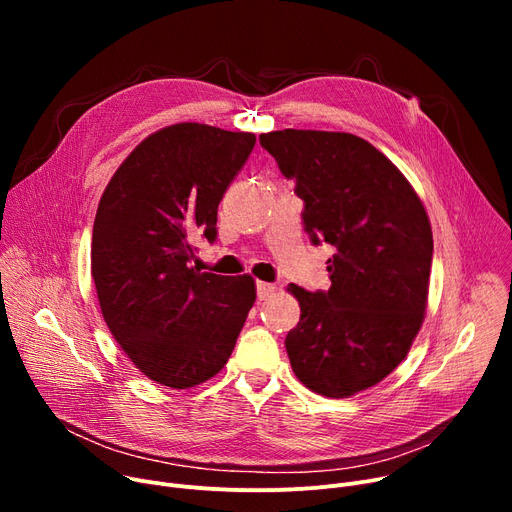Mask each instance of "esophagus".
<instances>
[{
	"instance_id": "obj_1",
	"label": "esophagus",
	"mask_w": 512,
	"mask_h": 512,
	"mask_svg": "<svg viewBox=\"0 0 512 512\" xmlns=\"http://www.w3.org/2000/svg\"><path fill=\"white\" fill-rule=\"evenodd\" d=\"M274 290H276V284H270V282H257V299H259V301L267 299Z\"/></svg>"
}]
</instances>
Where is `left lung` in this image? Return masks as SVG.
Listing matches in <instances>:
<instances>
[{
  "label": "left lung",
  "mask_w": 512,
  "mask_h": 512,
  "mask_svg": "<svg viewBox=\"0 0 512 512\" xmlns=\"http://www.w3.org/2000/svg\"><path fill=\"white\" fill-rule=\"evenodd\" d=\"M294 193L330 290L290 284L301 319L284 344L292 371L317 394L346 398L382 382L407 357L427 303L434 238L413 186L361 137L326 130L259 134Z\"/></svg>",
  "instance_id": "left-lung-1"
}]
</instances>
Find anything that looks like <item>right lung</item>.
I'll return each mask as SVG.
<instances>
[{
	"mask_svg": "<svg viewBox=\"0 0 512 512\" xmlns=\"http://www.w3.org/2000/svg\"><path fill=\"white\" fill-rule=\"evenodd\" d=\"M255 134L182 122L134 149L99 201L91 274L107 328L149 380L193 388L213 378L255 303L251 276L193 267L215 242L218 205Z\"/></svg>",
	"mask_w": 512,
	"mask_h": 512,
	"instance_id": "right-lung-1",
	"label": "right lung"
}]
</instances>
